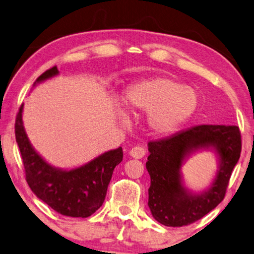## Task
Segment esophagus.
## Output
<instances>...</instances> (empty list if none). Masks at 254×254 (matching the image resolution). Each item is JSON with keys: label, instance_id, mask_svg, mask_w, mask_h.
Returning a JSON list of instances; mask_svg holds the SVG:
<instances>
[{"label": "esophagus", "instance_id": "obj_1", "mask_svg": "<svg viewBox=\"0 0 254 254\" xmlns=\"http://www.w3.org/2000/svg\"><path fill=\"white\" fill-rule=\"evenodd\" d=\"M130 157L131 158H135V159H142L144 155L146 154V150L145 147L142 146V145H137V146H134L129 152Z\"/></svg>", "mask_w": 254, "mask_h": 254}]
</instances>
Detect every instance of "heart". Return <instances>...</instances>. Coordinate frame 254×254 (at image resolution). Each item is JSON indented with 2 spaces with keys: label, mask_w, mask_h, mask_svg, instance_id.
Returning <instances> with one entry per match:
<instances>
[{
  "label": "heart",
  "mask_w": 254,
  "mask_h": 254,
  "mask_svg": "<svg viewBox=\"0 0 254 254\" xmlns=\"http://www.w3.org/2000/svg\"><path fill=\"white\" fill-rule=\"evenodd\" d=\"M132 115L147 114V124L157 134L178 128L197 107V94L192 87L166 77L146 79L132 85L124 99ZM125 124L127 117L123 116Z\"/></svg>",
  "instance_id": "obj_1"
}]
</instances>
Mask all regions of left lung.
<instances>
[{"instance_id": "left-lung-1", "label": "left lung", "mask_w": 254, "mask_h": 254, "mask_svg": "<svg viewBox=\"0 0 254 254\" xmlns=\"http://www.w3.org/2000/svg\"><path fill=\"white\" fill-rule=\"evenodd\" d=\"M214 146L221 168L213 186L201 195H190L181 186L178 170L187 153ZM146 169L151 177L149 206L154 219L169 227L200 220L224 200L234 167L241 157L242 137L237 126L197 125L166 138L151 140Z\"/></svg>"}]
</instances>
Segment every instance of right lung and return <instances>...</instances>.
I'll return each mask as SVG.
<instances>
[{
  "mask_svg": "<svg viewBox=\"0 0 254 254\" xmlns=\"http://www.w3.org/2000/svg\"><path fill=\"white\" fill-rule=\"evenodd\" d=\"M58 72L57 65H54L43 72L36 81L48 79ZM22 109L23 104L15 117L14 134L29 187L37 197L62 216H92L103 204L115 168L123 161V149L118 147L105 152L77 169H56L48 165L30 145L22 126Z\"/></svg>",
  "mask_w": 254,
  "mask_h": 254,
  "instance_id": "obj_1",
  "label": "right lung"
}]
</instances>
